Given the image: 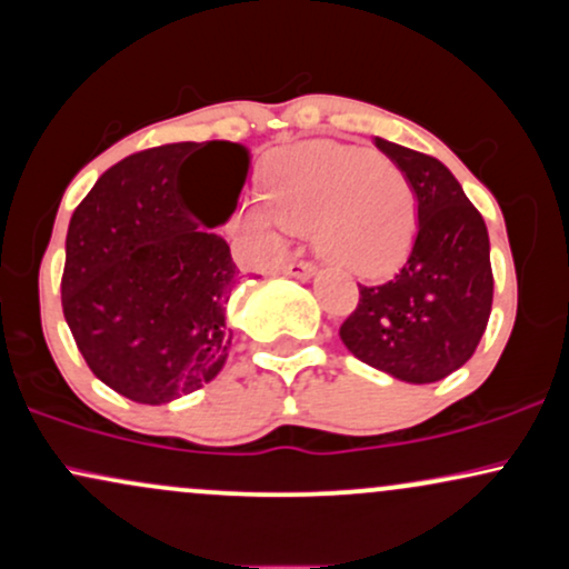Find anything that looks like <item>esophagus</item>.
Instances as JSON below:
<instances>
[{
	"label": "esophagus",
	"mask_w": 569,
	"mask_h": 569,
	"mask_svg": "<svg viewBox=\"0 0 569 569\" xmlns=\"http://www.w3.org/2000/svg\"><path fill=\"white\" fill-rule=\"evenodd\" d=\"M286 276L307 280V278L316 276V264H310V262H289V264H286Z\"/></svg>",
	"instance_id": "esophagus-1"
}]
</instances>
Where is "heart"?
Returning a JSON list of instances; mask_svg holds the SVG:
<instances>
[{"label": "heart", "instance_id": "1", "mask_svg": "<svg viewBox=\"0 0 569 569\" xmlns=\"http://www.w3.org/2000/svg\"><path fill=\"white\" fill-rule=\"evenodd\" d=\"M251 224L267 240L312 230L318 253L350 276L393 272L417 232V198L385 154L339 141H305L272 160Z\"/></svg>", "mask_w": 569, "mask_h": 569}]
</instances>
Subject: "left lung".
Segmentation results:
<instances>
[{
    "mask_svg": "<svg viewBox=\"0 0 569 569\" xmlns=\"http://www.w3.org/2000/svg\"><path fill=\"white\" fill-rule=\"evenodd\" d=\"M375 143L415 189L417 238L393 278L358 286L361 299L339 337L358 361L396 380L439 382L473 356L492 312L487 224L443 162Z\"/></svg>",
    "mask_w": 569,
    "mask_h": 569,
    "instance_id": "8db88e82",
    "label": "left lung"
}]
</instances>
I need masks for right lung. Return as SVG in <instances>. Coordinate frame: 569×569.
I'll list each match as a JSON object with an SVG mask.
<instances>
[{
  "label": "right lung",
  "instance_id": "right-lung-1",
  "mask_svg": "<svg viewBox=\"0 0 569 569\" xmlns=\"http://www.w3.org/2000/svg\"><path fill=\"white\" fill-rule=\"evenodd\" d=\"M208 148L226 166L189 207L183 166ZM248 162L232 141L162 143L109 168L71 213L63 318L90 371L130 401L168 403L224 367L240 270L211 227L232 217Z\"/></svg>",
  "mask_w": 569,
  "mask_h": 569
}]
</instances>
